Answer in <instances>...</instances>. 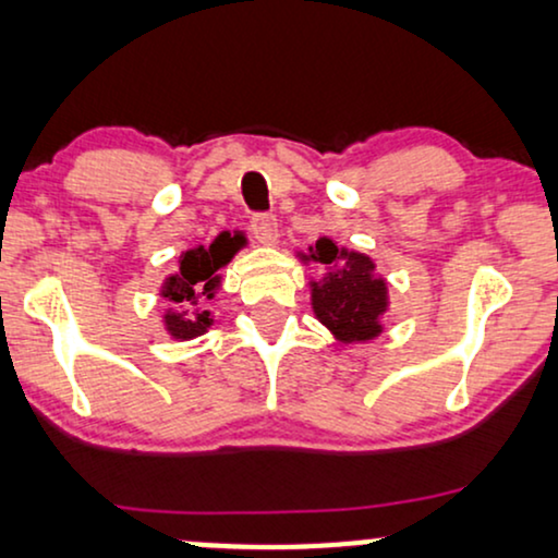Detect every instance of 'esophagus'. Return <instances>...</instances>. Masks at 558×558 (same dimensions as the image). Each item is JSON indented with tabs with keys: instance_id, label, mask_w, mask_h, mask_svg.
Wrapping results in <instances>:
<instances>
[{
	"instance_id": "1",
	"label": "esophagus",
	"mask_w": 558,
	"mask_h": 558,
	"mask_svg": "<svg viewBox=\"0 0 558 558\" xmlns=\"http://www.w3.org/2000/svg\"><path fill=\"white\" fill-rule=\"evenodd\" d=\"M252 231L259 244H275L278 242V218L275 216H255L252 218Z\"/></svg>"
}]
</instances>
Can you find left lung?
<instances>
[{"label": "left lung", "instance_id": "8db88e82", "mask_svg": "<svg viewBox=\"0 0 558 558\" xmlns=\"http://www.w3.org/2000/svg\"><path fill=\"white\" fill-rule=\"evenodd\" d=\"M303 265L324 267L319 280H308L314 316L340 344H365L384 335V314L389 312V283L376 272L365 252L337 246L335 239L319 236L308 252H295Z\"/></svg>", "mask_w": 558, "mask_h": 558}]
</instances>
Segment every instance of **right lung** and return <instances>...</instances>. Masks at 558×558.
<instances>
[{
  "label": "right lung",
  "instance_id": "add662e5",
  "mask_svg": "<svg viewBox=\"0 0 558 558\" xmlns=\"http://www.w3.org/2000/svg\"><path fill=\"white\" fill-rule=\"evenodd\" d=\"M246 239L242 231H221L214 242L195 244L185 250L178 259V270L169 272L159 286V295L165 299L169 312L161 316L165 331L172 340L187 342L206 335L214 327V314L208 312V301L221 291L227 267Z\"/></svg>",
  "mask_w": 558,
  "mask_h": 558
}]
</instances>
